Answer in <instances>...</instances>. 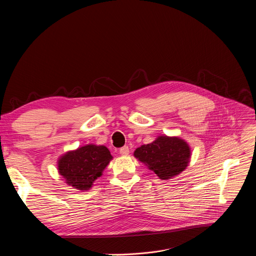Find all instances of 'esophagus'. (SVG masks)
Returning <instances> with one entry per match:
<instances>
[{"label": "esophagus", "instance_id": "34e87169", "mask_svg": "<svg viewBox=\"0 0 256 256\" xmlns=\"http://www.w3.org/2000/svg\"><path fill=\"white\" fill-rule=\"evenodd\" d=\"M128 153H130V149L128 146H124V147L120 148V154L122 156H126V155H128Z\"/></svg>", "mask_w": 256, "mask_h": 256}]
</instances>
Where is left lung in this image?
I'll list each match as a JSON object with an SVG mask.
<instances>
[{
    "label": "left lung",
    "instance_id": "obj_1",
    "mask_svg": "<svg viewBox=\"0 0 256 256\" xmlns=\"http://www.w3.org/2000/svg\"><path fill=\"white\" fill-rule=\"evenodd\" d=\"M134 156L147 165L162 180L184 171L190 159L188 144L177 136H160L154 142L136 149Z\"/></svg>",
    "mask_w": 256,
    "mask_h": 256
}]
</instances>
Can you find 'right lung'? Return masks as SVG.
I'll use <instances>...</instances> for the list:
<instances>
[{"mask_svg": "<svg viewBox=\"0 0 256 256\" xmlns=\"http://www.w3.org/2000/svg\"><path fill=\"white\" fill-rule=\"evenodd\" d=\"M112 159L110 152L104 146L86 144L60 158L58 173L68 186L78 190H88Z\"/></svg>", "mask_w": 256, "mask_h": 256, "instance_id": "add662e5", "label": "right lung"}]
</instances>
